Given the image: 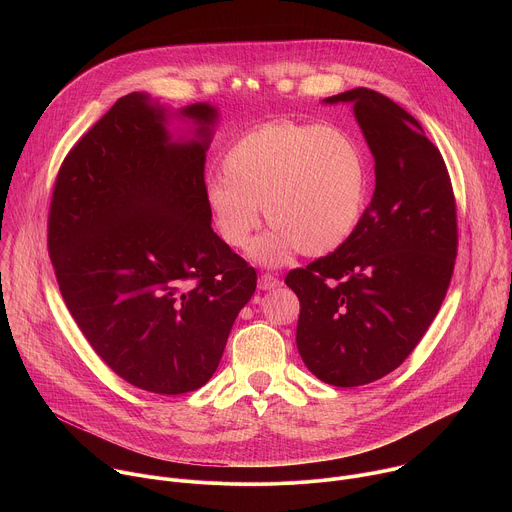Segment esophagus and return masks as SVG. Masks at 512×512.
I'll use <instances>...</instances> for the list:
<instances>
[{"label":"esophagus","mask_w":512,"mask_h":512,"mask_svg":"<svg viewBox=\"0 0 512 512\" xmlns=\"http://www.w3.org/2000/svg\"><path fill=\"white\" fill-rule=\"evenodd\" d=\"M257 285H259V289H263V291H271V289H277V287L281 285V281H279L275 275H271V273H263V275L259 277Z\"/></svg>","instance_id":"1"}]
</instances>
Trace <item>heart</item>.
Returning a JSON list of instances; mask_svg holds the SVG:
<instances>
[{
	"mask_svg": "<svg viewBox=\"0 0 512 512\" xmlns=\"http://www.w3.org/2000/svg\"><path fill=\"white\" fill-rule=\"evenodd\" d=\"M369 162L338 127L275 119L241 135L223 158V178L206 184L210 221L231 249L249 245L261 208L273 231L255 243L267 265L291 253L322 257L356 231L369 200Z\"/></svg>",
	"mask_w": 512,
	"mask_h": 512,
	"instance_id": "obj_1",
	"label": "heart"
}]
</instances>
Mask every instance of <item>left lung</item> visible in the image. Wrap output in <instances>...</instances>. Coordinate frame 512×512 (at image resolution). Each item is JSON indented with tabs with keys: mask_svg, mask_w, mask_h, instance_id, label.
Returning a JSON list of instances; mask_svg holds the SVG:
<instances>
[{
	"mask_svg": "<svg viewBox=\"0 0 512 512\" xmlns=\"http://www.w3.org/2000/svg\"><path fill=\"white\" fill-rule=\"evenodd\" d=\"M375 158L373 200L336 251L291 269L300 300L296 342L306 367L334 387L373 383L413 352L440 312L458 255V212L440 150L389 97L352 89Z\"/></svg>",
	"mask_w": 512,
	"mask_h": 512,
	"instance_id": "left-lung-1",
	"label": "left lung"
}]
</instances>
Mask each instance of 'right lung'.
Listing matches in <instances>:
<instances>
[{
	"instance_id": "right-lung-1",
	"label": "right lung",
	"mask_w": 512,
	"mask_h": 512,
	"mask_svg": "<svg viewBox=\"0 0 512 512\" xmlns=\"http://www.w3.org/2000/svg\"><path fill=\"white\" fill-rule=\"evenodd\" d=\"M184 115L198 137L170 143L164 111L121 97L66 154L48 210L62 300L129 385L182 395L216 371L257 287L255 269L210 227L204 164L210 105Z\"/></svg>"
}]
</instances>
